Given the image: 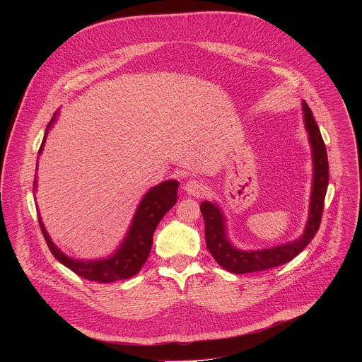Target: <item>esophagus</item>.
<instances>
[{"label": "esophagus", "instance_id": "esophagus-1", "mask_svg": "<svg viewBox=\"0 0 362 362\" xmlns=\"http://www.w3.org/2000/svg\"><path fill=\"white\" fill-rule=\"evenodd\" d=\"M185 192L187 193V194H190V196H194V197H199V196H202L203 194V192H204V186H203V183L202 182H199V180H194V179H192V180H187L186 183H185Z\"/></svg>", "mask_w": 362, "mask_h": 362}]
</instances>
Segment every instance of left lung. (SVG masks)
<instances>
[{"label": "left lung", "mask_w": 362, "mask_h": 362, "mask_svg": "<svg viewBox=\"0 0 362 362\" xmlns=\"http://www.w3.org/2000/svg\"><path fill=\"white\" fill-rule=\"evenodd\" d=\"M302 117L313 153V187L311 200H309L308 221L302 235L298 239L265 249H239L230 242L228 236L226 218L219 208V204L209 200H203L200 204V211L204 219L206 246L212 253L214 259L223 269L232 274L259 272L284 265L292 261L296 255H299L318 232L329 182L328 154L320 127L313 116L311 109L308 107L305 101H302Z\"/></svg>", "instance_id": "8db88e82"}]
</instances>
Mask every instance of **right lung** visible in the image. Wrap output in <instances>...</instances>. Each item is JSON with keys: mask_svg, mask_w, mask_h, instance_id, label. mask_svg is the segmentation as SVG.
I'll return each instance as SVG.
<instances>
[{"mask_svg": "<svg viewBox=\"0 0 362 362\" xmlns=\"http://www.w3.org/2000/svg\"><path fill=\"white\" fill-rule=\"evenodd\" d=\"M57 116H59V110L45 129L44 139L38 150V158L42 153L48 130L56 123ZM38 158H37L35 170H38ZM177 187H179V182L175 179L162 182L160 185L150 187L146 192V194L141 197L136 209V214L132 219V223L129 226V230L123 238L122 243L110 256L103 257V259H87V261L74 259V257L66 255L62 249H59V246H56L53 240H51L38 212L40 226H41L44 239L51 253H53V256L60 264L71 269L78 276L88 281L100 282V284H109L115 281L129 279L134 276L147 261V256L153 245V233L156 230L163 216L176 204ZM33 190L35 194L37 175H35Z\"/></svg>", "mask_w": 362, "mask_h": 362, "instance_id": "obj_1", "label": "right lung"}]
</instances>
